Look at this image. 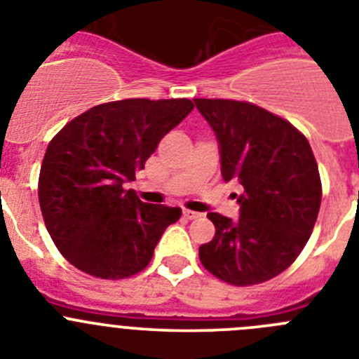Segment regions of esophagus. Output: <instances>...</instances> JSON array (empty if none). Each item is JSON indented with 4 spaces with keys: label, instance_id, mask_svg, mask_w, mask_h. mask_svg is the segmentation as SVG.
<instances>
[{
    "label": "esophagus",
    "instance_id": "obj_1",
    "mask_svg": "<svg viewBox=\"0 0 359 359\" xmlns=\"http://www.w3.org/2000/svg\"><path fill=\"white\" fill-rule=\"evenodd\" d=\"M183 215H185L187 219H198V217H201V214H199V212H194V210H183Z\"/></svg>",
    "mask_w": 359,
    "mask_h": 359
}]
</instances>
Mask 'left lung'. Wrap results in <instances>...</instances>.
Returning <instances> with one entry per match:
<instances>
[{
    "label": "left lung",
    "instance_id": "1",
    "mask_svg": "<svg viewBox=\"0 0 359 359\" xmlns=\"http://www.w3.org/2000/svg\"><path fill=\"white\" fill-rule=\"evenodd\" d=\"M194 104L215 133L223 180L243 187L239 219L208 214L215 236L199 246V259L228 284H261L293 264L315 228L322 201L315 154L287 120L255 104Z\"/></svg>",
    "mask_w": 359,
    "mask_h": 359
}]
</instances>
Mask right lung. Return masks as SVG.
Here are the masks:
<instances>
[{"label": "right lung", "instance_id": "1", "mask_svg": "<svg viewBox=\"0 0 359 359\" xmlns=\"http://www.w3.org/2000/svg\"><path fill=\"white\" fill-rule=\"evenodd\" d=\"M192 109L189 98L116 100L91 107L53 136L41 165L39 205L66 261L111 280L151 262L182 208L144 203L126 185Z\"/></svg>", "mask_w": 359, "mask_h": 359}]
</instances>
